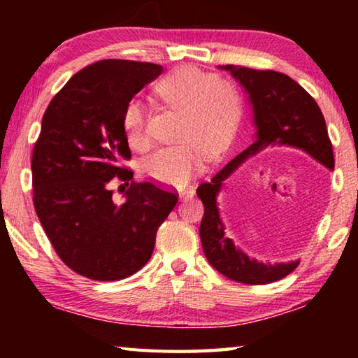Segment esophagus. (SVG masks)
I'll return each mask as SVG.
<instances>
[{"label":"esophagus","instance_id":"1","mask_svg":"<svg viewBox=\"0 0 358 358\" xmlns=\"http://www.w3.org/2000/svg\"><path fill=\"white\" fill-rule=\"evenodd\" d=\"M194 194H196V189H194L192 186L186 187V189H181V191H180V201H183V202L189 201L191 197H194Z\"/></svg>","mask_w":358,"mask_h":358}]
</instances>
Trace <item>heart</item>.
Instances as JSON below:
<instances>
[{"label": "heart", "instance_id": "heart-1", "mask_svg": "<svg viewBox=\"0 0 358 358\" xmlns=\"http://www.w3.org/2000/svg\"><path fill=\"white\" fill-rule=\"evenodd\" d=\"M159 98L183 113L178 141L145 157V177L164 186H183L203 169L202 153L217 157L234 142L243 117V98L232 82L217 80L215 74L194 66H181L156 85ZM126 141L132 148L148 145L147 112L131 101L123 113Z\"/></svg>", "mask_w": 358, "mask_h": 358}]
</instances>
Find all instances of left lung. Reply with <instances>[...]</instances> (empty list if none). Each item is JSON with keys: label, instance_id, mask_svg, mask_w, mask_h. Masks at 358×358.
Instances as JSON below:
<instances>
[{"label": "left lung", "instance_id": "obj_1", "mask_svg": "<svg viewBox=\"0 0 358 358\" xmlns=\"http://www.w3.org/2000/svg\"><path fill=\"white\" fill-rule=\"evenodd\" d=\"M220 69L229 71L243 87L252 107L256 134L250 147L224 166L208 183L197 187V196L205 207L199 230L203 252L210 265L229 280L251 286L275 282L294 271L300 259L270 264L248 256L224 232L226 226L217 207V196L224 181L265 148L292 147L301 150L319 164L333 171L335 159L331 142L316 101L294 78L276 71H256L234 64L220 66Z\"/></svg>", "mask_w": 358, "mask_h": 358}]
</instances>
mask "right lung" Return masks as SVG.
Wrapping results in <instances>:
<instances>
[{
  "label": "right lung",
  "mask_w": 358,
  "mask_h": 358,
  "mask_svg": "<svg viewBox=\"0 0 358 358\" xmlns=\"http://www.w3.org/2000/svg\"><path fill=\"white\" fill-rule=\"evenodd\" d=\"M162 68L102 59L78 71L50 101L33 150V202L63 262L96 281L134 275L148 262L156 232L178 197L120 167L129 159L123 113ZM131 186L115 203L108 185Z\"/></svg>",
  "instance_id": "right-lung-1"
}]
</instances>
